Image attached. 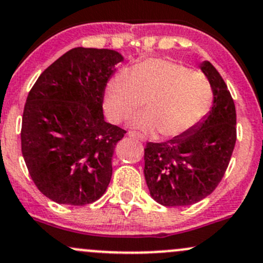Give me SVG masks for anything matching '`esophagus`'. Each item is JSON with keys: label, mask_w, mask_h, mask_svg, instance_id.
I'll use <instances>...</instances> for the list:
<instances>
[{"label": "esophagus", "mask_w": 263, "mask_h": 263, "mask_svg": "<svg viewBox=\"0 0 263 263\" xmlns=\"http://www.w3.org/2000/svg\"><path fill=\"white\" fill-rule=\"evenodd\" d=\"M127 135H128L129 137H134V139H140V137H141L139 134H136V132H128Z\"/></svg>", "instance_id": "1"}]
</instances>
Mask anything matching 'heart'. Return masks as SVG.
Masks as SVG:
<instances>
[{"mask_svg": "<svg viewBox=\"0 0 263 263\" xmlns=\"http://www.w3.org/2000/svg\"><path fill=\"white\" fill-rule=\"evenodd\" d=\"M212 101V88L201 74L171 60L147 59L109 79L103 109L110 122L120 123L145 102L146 110L132 116L129 126L175 139L205 117Z\"/></svg>", "mask_w": 263, "mask_h": 263, "instance_id": "heart-1", "label": "heart"}]
</instances>
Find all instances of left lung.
Here are the masks:
<instances>
[{
	"instance_id": "1",
	"label": "left lung",
	"mask_w": 263,
	"mask_h": 263,
	"mask_svg": "<svg viewBox=\"0 0 263 263\" xmlns=\"http://www.w3.org/2000/svg\"><path fill=\"white\" fill-rule=\"evenodd\" d=\"M199 68L212 88L211 110L184 136L148 142L143 154L148 192L165 206L192 205L212 194L236 145V107L227 84L206 60Z\"/></svg>"
}]
</instances>
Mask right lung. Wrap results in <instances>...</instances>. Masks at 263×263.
<instances>
[{
  "instance_id": "obj_1",
  "label": "right lung",
  "mask_w": 263,
  "mask_h": 263,
  "mask_svg": "<svg viewBox=\"0 0 263 263\" xmlns=\"http://www.w3.org/2000/svg\"><path fill=\"white\" fill-rule=\"evenodd\" d=\"M123 57L74 48L39 77L22 115L21 151L30 176L58 204L85 205L106 193L116 143L126 134L104 121L103 96Z\"/></svg>"
}]
</instances>
